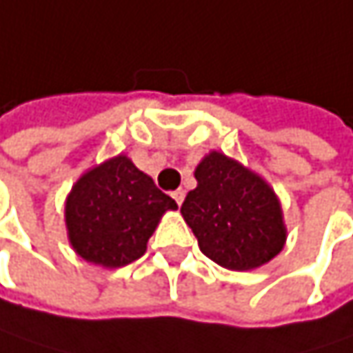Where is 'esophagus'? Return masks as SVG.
<instances>
[{
  "label": "esophagus",
  "instance_id": "1",
  "mask_svg": "<svg viewBox=\"0 0 353 353\" xmlns=\"http://www.w3.org/2000/svg\"><path fill=\"white\" fill-rule=\"evenodd\" d=\"M172 197L176 199L177 205H181V203H183V197H185V192H183V190H176V192L172 194Z\"/></svg>",
  "mask_w": 353,
  "mask_h": 353
}]
</instances>
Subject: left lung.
<instances>
[{"mask_svg": "<svg viewBox=\"0 0 353 353\" xmlns=\"http://www.w3.org/2000/svg\"><path fill=\"white\" fill-rule=\"evenodd\" d=\"M197 188L181 203L203 256L245 272L274 259L285 243L280 199L265 179L239 161L210 152L196 168Z\"/></svg>", "mask_w": 353, "mask_h": 353, "instance_id": "left-lung-1", "label": "left lung"}]
</instances>
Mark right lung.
Here are the masks:
<instances>
[{
  "mask_svg": "<svg viewBox=\"0 0 353 353\" xmlns=\"http://www.w3.org/2000/svg\"><path fill=\"white\" fill-rule=\"evenodd\" d=\"M177 203L128 156H115L75 181L65 199L68 238L77 256L121 268L145 254L148 239Z\"/></svg>",
  "mask_w": 353,
  "mask_h": 353,
  "instance_id": "right-lung-1",
  "label": "right lung"
}]
</instances>
